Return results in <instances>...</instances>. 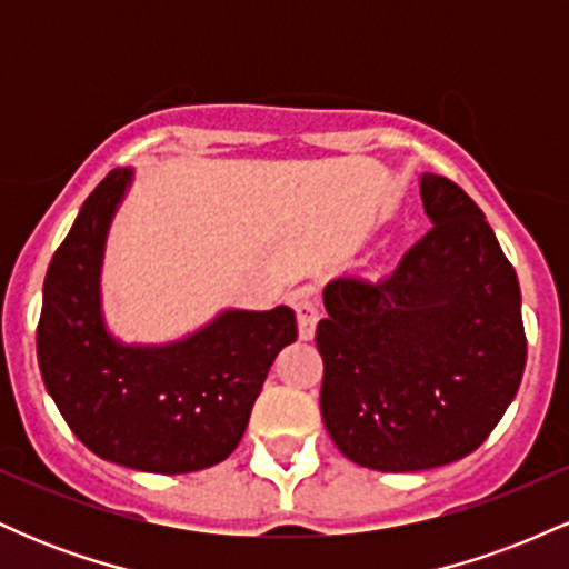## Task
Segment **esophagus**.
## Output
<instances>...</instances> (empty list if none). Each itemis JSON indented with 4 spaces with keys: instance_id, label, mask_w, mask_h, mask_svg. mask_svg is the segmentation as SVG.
<instances>
[{
    "instance_id": "1",
    "label": "esophagus",
    "mask_w": 569,
    "mask_h": 569,
    "mask_svg": "<svg viewBox=\"0 0 569 569\" xmlns=\"http://www.w3.org/2000/svg\"><path fill=\"white\" fill-rule=\"evenodd\" d=\"M293 310H297V323H299V337L312 339L316 337V323L321 318V302L310 289L293 291Z\"/></svg>"
}]
</instances>
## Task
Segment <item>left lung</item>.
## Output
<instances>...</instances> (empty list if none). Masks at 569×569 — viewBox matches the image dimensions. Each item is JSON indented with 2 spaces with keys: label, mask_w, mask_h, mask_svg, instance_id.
Instances as JSON below:
<instances>
[{
  "label": "left lung",
  "mask_w": 569,
  "mask_h": 569,
  "mask_svg": "<svg viewBox=\"0 0 569 569\" xmlns=\"http://www.w3.org/2000/svg\"><path fill=\"white\" fill-rule=\"evenodd\" d=\"M430 230L380 278L323 289L321 415L371 471L439 468L479 449L527 363L521 291L485 213L447 176L420 181Z\"/></svg>",
  "instance_id": "left-lung-1"
}]
</instances>
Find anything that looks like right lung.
Instances as JSON below:
<instances>
[{
  "mask_svg": "<svg viewBox=\"0 0 569 569\" xmlns=\"http://www.w3.org/2000/svg\"><path fill=\"white\" fill-rule=\"evenodd\" d=\"M114 168L82 202L44 278L37 358L48 393L90 452L149 473H192L227 460L243 439L272 361L297 339L291 307L227 310L162 348L114 342L101 321L98 276L117 202Z\"/></svg>",
  "mask_w": 569,
  "mask_h": 569,
  "instance_id": "1",
  "label": "right lung"
}]
</instances>
